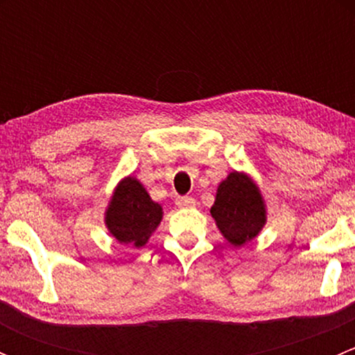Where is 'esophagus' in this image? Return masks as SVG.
I'll return each mask as SVG.
<instances>
[{
  "label": "esophagus",
  "mask_w": 355,
  "mask_h": 355,
  "mask_svg": "<svg viewBox=\"0 0 355 355\" xmlns=\"http://www.w3.org/2000/svg\"><path fill=\"white\" fill-rule=\"evenodd\" d=\"M196 204V199L191 198V196H182V198L177 199V206L178 207H191Z\"/></svg>",
  "instance_id": "esophagus-1"
}]
</instances>
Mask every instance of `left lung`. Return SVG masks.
Listing matches in <instances>:
<instances>
[{"mask_svg":"<svg viewBox=\"0 0 355 355\" xmlns=\"http://www.w3.org/2000/svg\"><path fill=\"white\" fill-rule=\"evenodd\" d=\"M211 216L232 245L252 241L266 223V209L259 189L245 173L239 171H232L218 185Z\"/></svg>","mask_w":355,"mask_h":355,"instance_id":"8db88e82","label":"left lung"}]
</instances>
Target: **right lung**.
Returning <instances> with one entry per match:
<instances>
[{
	"mask_svg": "<svg viewBox=\"0 0 355 355\" xmlns=\"http://www.w3.org/2000/svg\"><path fill=\"white\" fill-rule=\"evenodd\" d=\"M163 218V209L149 198L148 191L134 177H127L114 189L106 209V227L120 244L146 245Z\"/></svg>",
	"mask_w": 355,
	"mask_h": 355,
	"instance_id": "1",
	"label": "right lung"
}]
</instances>
